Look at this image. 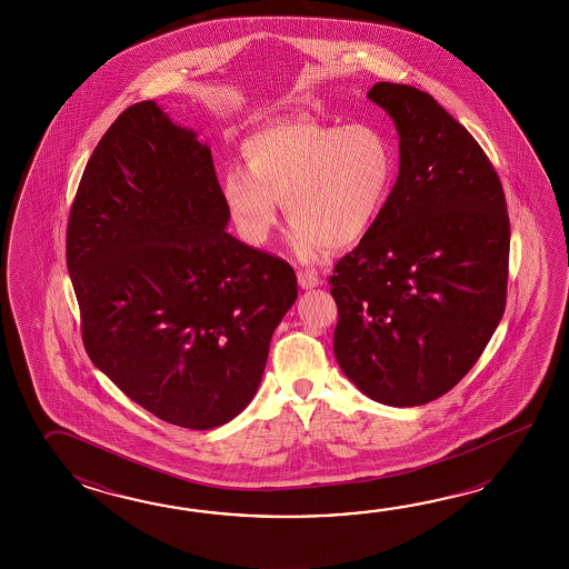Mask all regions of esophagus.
I'll use <instances>...</instances> for the list:
<instances>
[{
    "mask_svg": "<svg viewBox=\"0 0 569 569\" xmlns=\"http://www.w3.org/2000/svg\"><path fill=\"white\" fill-rule=\"evenodd\" d=\"M297 279H299L301 289L305 290L315 289V287H319V284H321V279L317 277V272H313V270H299Z\"/></svg>",
    "mask_w": 569,
    "mask_h": 569,
    "instance_id": "esophagus-1",
    "label": "esophagus"
}]
</instances>
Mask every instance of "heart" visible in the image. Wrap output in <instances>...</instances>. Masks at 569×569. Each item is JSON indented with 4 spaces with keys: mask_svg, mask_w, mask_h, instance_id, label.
I'll return each mask as SVG.
<instances>
[{
    "mask_svg": "<svg viewBox=\"0 0 569 569\" xmlns=\"http://www.w3.org/2000/svg\"><path fill=\"white\" fill-rule=\"evenodd\" d=\"M246 169L221 177V199L243 242L267 246L282 203L302 260L360 242L387 207L399 154L380 126L297 118L262 128L242 146Z\"/></svg>",
    "mask_w": 569,
    "mask_h": 569,
    "instance_id": "heart-1",
    "label": "heart"
}]
</instances>
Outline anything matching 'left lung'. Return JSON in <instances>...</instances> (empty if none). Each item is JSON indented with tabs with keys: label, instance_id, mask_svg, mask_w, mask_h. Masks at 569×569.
<instances>
[{
	"label": "left lung",
	"instance_id": "obj_1",
	"mask_svg": "<svg viewBox=\"0 0 569 569\" xmlns=\"http://www.w3.org/2000/svg\"><path fill=\"white\" fill-rule=\"evenodd\" d=\"M368 99L397 126L399 179L329 279L333 351L366 397L419 407L472 370L502 319L507 199L472 133L429 93L376 83Z\"/></svg>",
	"mask_w": 569,
	"mask_h": 569
}]
</instances>
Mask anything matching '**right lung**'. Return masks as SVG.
Instances as JSON below:
<instances>
[{"instance_id":"right-lung-1","label":"right lung","mask_w":569,"mask_h":569,"mask_svg":"<svg viewBox=\"0 0 569 569\" xmlns=\"http://www.w3.org/2000/svg\"><path fill=\"white\" fill-rule=\"evenodd\" d=\"M209 146L154 101L120 113L74 194L67 268L91 362L167 423L226 425L250 405L295 270L226 231Z\"/></svg>"}]
</instances>
